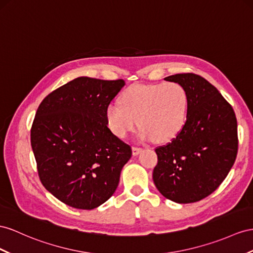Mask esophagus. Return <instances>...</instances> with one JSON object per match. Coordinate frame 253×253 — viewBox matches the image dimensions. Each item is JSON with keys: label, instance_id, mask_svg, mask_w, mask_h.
Returning a JSON list of instances; mask_svg holds the SVG:
<instances>
[{"label": "esophagus", "instance_id": "1", "mask_svg": "<svg viewBox=\"0 0 253 253\" xmlns=\"http://www.w3.org/2000/svg\"><path fill=\"white\" fill-rule=\"evenodd\" d=\"M141 152H142L141 147H137V146L132 147V155H133V156H137V155H139Z\"/></svg>", "mask_w": 253, "mask_h": 253}]
</instances>
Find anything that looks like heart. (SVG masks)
<instances>
[{
  "mask_svg": "<svg viewBox=\"0 0 253 253\" xmlns=\"http://www.w3.org/2000/svg\"><path fill=\"white\" fill-rule=\"evenodd\" d=\"M188 112V94L176 82L137 84L123 93L120 101L106 109L108 126L116 137L124 139L138 125L141 138L166 142L182 130Z\"/></svg>",
  "mask_w": 253,
  "mask_h": 253,
  "instance_id": "b5f03b06",
  "label": "heart"
}]
</instances>
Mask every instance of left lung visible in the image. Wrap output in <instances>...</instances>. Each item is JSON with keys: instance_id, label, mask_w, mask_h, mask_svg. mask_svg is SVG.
Masks as SVG:
<instances>
[{"instance_id": "left-lung-1", "label": "left lung", "mask_w": 253, "mask_h": 253, "mask_svg": "<svg viewBox=\"0 0 253 253\" xmlns=\"http://www.w3.org/2000/svg\"><path fill=\"white\" fill-rule=\"evenodd\" d=\"M165 80L183 85L188 94V112L180 132L157 147L154 184L167 199L179 204L210 196L235 163L238 139L234 110L219 90L193 74H177Z\"/></svg>"}]
</instances>
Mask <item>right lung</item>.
<instances>
[{"mask_svg": "<svg viewBox=\"0 0 253 253\" xmlns=\"http://www.w3.org/2000/svg\"><path fill=\"white\" fill-rule=\"evenodd\" d=\"M124 80L79 77L50 93L37 109L31 145L50 193L79 210L112 197L131 147L108 128L106 109Z\"/></svg>", "mask_w": 253, "mask_h": 253, "instance_id": "add662e5", "label": "right lung"}]
</instances>
